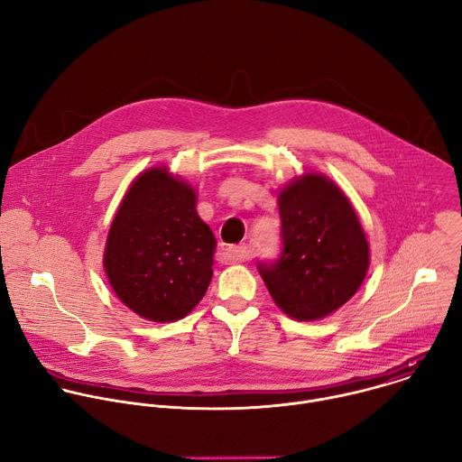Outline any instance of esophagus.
I'll return each instance as SVG.
<instances>
[{
	"label": "esophagus",
	"mask_w": 462,
	"mask_h": 462,
	"mask_svg": "<svg viewBox=\"0 0 462 462\" xmlns=\"http://www.w3.org/2000/svg\"><path fill=\"white\" fill-rule=\"evenodd\" d=\"M226 255L236 261V263H241V261H246L250 259V250L246 245H232L226 248Z\"/></svg>",
	"instance_id": "1"
}]
</instances>
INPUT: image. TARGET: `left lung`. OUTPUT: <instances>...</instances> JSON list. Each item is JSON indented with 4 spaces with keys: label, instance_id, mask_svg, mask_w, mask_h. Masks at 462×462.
Segmentation results:
<instances>
[{
    "label": "left lung",
    "instance_id": "1",
    "mask_svg": "<svg viewBox=\"0 0 462 462\" xmlns=\"http://www.w3.org/2000/svg\"><path fill=\"white\" fill-rule=\"evenodd\" d=\"M282 255L257 271L276 305L300 321L347 303L369 269V245L346 193L321 173L289 182L278 197Z\"/></svg>",
    "mask_w": 462,
    "mask_h": 462
}]
</instances>
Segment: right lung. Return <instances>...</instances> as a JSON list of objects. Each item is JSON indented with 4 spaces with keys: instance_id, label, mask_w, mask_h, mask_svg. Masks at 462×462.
<instances>
[{
    "instance_id": "add662e5",
    "label": "right lung",
    "mask_w": 462,
    "mask_h": 462,
    "mask_svg": "<svg viewBox=\"0 0 462 462\" xmlns=\"http://www.w3.org/2000/svg\"><path fill=\"white\" fill-rule=\"evenodd\" d=\"M188 182L168 168L141 173L111 223L104 269L118 300L152 321H175L212 282L216 237Z\"/></svg>"
}]
</instances>
